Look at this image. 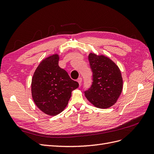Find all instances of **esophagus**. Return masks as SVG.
<instances>
[{"mask_svg":"<svg viewBox=\"0 0 154 154\" xmlns=\"http://www.w3.org/2000/svg\"><path fill=\"white\" fill-rule=\"evenodd\" d=\"M78 83H79V85H82V78L81 77L79 78L78 79Z\"/></svg>","mask_w":154,"mask_h":154,"instance_id":"34e87169","label":"esophagus"}]
</instances>
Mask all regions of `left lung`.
I'll return each instance as SVG.
<instances>
[{"mask_svg":"<svg viewBox=\"0 0 154 154\" xmlns=\"http://www.w3.org/2000/svg\"><path fill=\"white\" fill-rule=\"evenodd\" d=\"M88 61L92 72V83L84 92L85 96L97 108H109L116 103L122 92V73L117 65L104 55L90 53Z\"/></svg>","mask_w":154,"mask_h":154,"instance_id":"obj_1","label":"left lung"}]
</instances>
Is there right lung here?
<instances>
[{"label": "right lung", "mask_w": 154, "mask_h": 154, "mask_svg": "<svg viewBox=\"0 0 154 154\" xmlns=\"http://www.w3.org/2000/svg\"><path fill=\"white\" fill-rule=\"evenodd\" d=\"M58 61L57 54L43 60L35 70L31 82L35 103L43 112L52 116L64 110L72 91L79 86L77 82L59 67Z\"/></svg>", "instance_id": "obj_1"}]
</instances>
